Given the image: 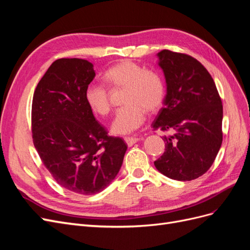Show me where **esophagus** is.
<instances>
[{"label":"esophagus","mask_w":250,"mask_h":250,"mask_svg":"<svg viewBox=\"0 0 250 250\" xmlns=\"http://www.w3.org/2000/svg\"><path fill=\"white\" fill-rule=\"evenodd\" d=\"M139 141L138 138H133V137H126L125 138V142L128 146H132L133 144H135Z\"/></svg>","instance_id":"esophagus-1"}]
</instances>
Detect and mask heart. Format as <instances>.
Masks as SVG:
<instances>
[{
  "mask_svg": "<svg viewBox=\"0 0 250 250\" xmlns=\"http://www.w3.org/2000/svg\"><path fill=\"white\" fill-rule=\"evenodd\" d=\"M103 79L113 88H124L122 102L112 121L111 130L116 134H127L138 129L145 122L147 111L154 112L162 107L166 98V87L156 72L124 59L104 72ZM84 99L96 115L107 116L111 109L107 88L101 84H89Z\"/></svg>",
  "mask_w": 250,
  "mask_h": 250,
  "instance_id": "1",
  "label": "heart"
}]
</instances>
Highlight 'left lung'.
<instances>
[{"label": "left lung", "mask_w": 250, "mask_h": 250, "mask_svg": "<svg viewBox=\"0 0 250 250\" xmlns=\"http://www.w3.org/2000/svg\"><path fill=\"white\" fill-rule=\"evenodd\" d=\"M167 95L152 123L164 137V154L154 162L169 178L193 180L213 165L221 147L223 106L210 74L197 59L170 50L158 53Z\"/></svg>", "instance_id": "obj_1"}]
</instances>
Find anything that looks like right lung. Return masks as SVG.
<instances>
[{"label": "right lung", "instance_id": "add662e5", "mask_svg": "<svg viewBox=\"0 0 250 250\" xmlns=\"http://www.w3.org/2000/svg\"><path fill=\"white\" fill-rule=\"evenodd\" d=\"M95 75L85 59H57L40 80L32 100L37 153L58 185L80 195L106 188L127 149L123 139L108 135L85 102V88Z\"/></svg>", "mask_w": 250, "mask_h": 250}]
</instances>
